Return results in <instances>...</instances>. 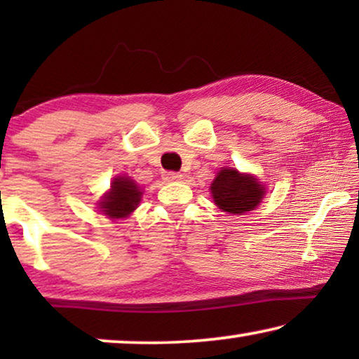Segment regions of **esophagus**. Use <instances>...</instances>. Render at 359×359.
Listing matches in <instances>:
<instances>
[{"label":"esophagus","instance_id":"obj_1","mask_svg":"<svg viewBox=\"0 0 359 359\" xmlns=\"http://www.w3.org/2000/svg\"><path fill=\"white\" fill-rule=\"evenodd\" d=\"M163 180L168 181V183H171V181H180V180H183V175H181V173H175V171H165V173H163Z\"/></svg>","mask_w":359,"mask_h":359}]
</instances>
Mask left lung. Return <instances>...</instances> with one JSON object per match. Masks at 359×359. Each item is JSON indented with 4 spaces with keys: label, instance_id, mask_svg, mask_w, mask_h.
Returning a JSON list of instances; mask_svg holds the SVG:
<instances>
[{
    "label": "left lung",
    "instance_id": "left-lung-1",
    "mask_svg": "<svg viewBox=\"0 0 359 359\" xmlns=\"http://www.w3.org/2000/svg\"><path fill=\"white\" fill-rule=\"evenodd\" d=\"M212 199L224 212L242 215L253 210L264 198V186L248 173L222 168L210 184Z\"/></svg>",
    "mask_w": 359,
    "mask_h": 359
}]
</instances>
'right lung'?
Returning <instances> with one entry per match:
<instances>
[{
  "instance_id": "obj_1",
  "label": "right lung",
  "mask_w": 359,
  "mask_h": 359,
  "mask_svg": "<svg viewBox=\"0 0 359 359\" xmlns=\"http://www.w3.org/2000/svg\"><path fill=\"white\" fill-rule=\"evenodd\" d=\"M142 199L139 184L129 176H116L111 183V189L97 203L101 212L109 219H124L134 212Z\"/></svg>"
}]
</instances>
